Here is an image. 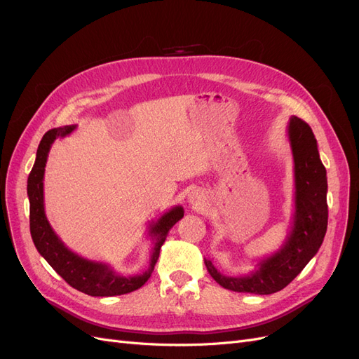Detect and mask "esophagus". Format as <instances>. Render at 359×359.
Here are the masks:
<instances>
[{
    "mask_svg": "<svg viewBox=\"0 0 359 359\" xmlns=\"http://www.w3.org/2000/svg\"><path fill=\"white\" fill-rule=\"evenodd\" d=\"M188 203L194 207V208H200L204 205V194L200 189H194L189 195H188Z\"/></svg>",
    "mask_w": 359,
    "mask_h": 359,
    "instance_id": "34e87169",
    "label": "esophagus"
}]
</instances>
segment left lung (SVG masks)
I'll return each instance as SVG.
<instances>
[{
	"label": "left lung",
	"instance_id": "left-lung-1",
	"mask_svg": "<svg viewBox=\"0 0 359 359\" xmlns=\"http://www.w3.org/2000/svg\"><path fill=\"white\" fill-rule=\"evenodd\" d=\"M287 133L294 159V213L285 243L276 253L260 260L253 272L241 276L223 275L211 260L204 259L208 273L223 288L251 294L276 293L303 271L324 241L328 187L316 139L312 128L294 115Z\"/></svg>",
	"mask_w": 359,
	"mask_h": 359
}]
</instances>
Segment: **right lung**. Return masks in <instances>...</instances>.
Returning <instances> with one entry per match:
<instances>
[{
	"label": "right lung",
	"instance_id": "add662e5",
	"mask_svg": "<svg viewBox=\"0 0 359 359\" xmlns=\"http://www.w3.org/2000/svg\"><path fill=\"white\" fill-rule=\"evenodd\" d=\"M75 130V126H65L48 130L43 140L39 142L35 164L28 177V198H29V226L32 241L50 266L55 269L71 287L81 293L95 297H111L127 294L140 288L155 268L159 257V250L164 244L168 231L183 217L182 205L172 207L156 222L149 224V236L154 243L149 268L143 273L123 276L111 264L88 260L78 256L63 244V241L53 231L47 220L44 210V171L51 144L56 139L68 136Z\"/></svg>",
	"mask_w": 359,
	"mask_h": 359
}]
</instances>
